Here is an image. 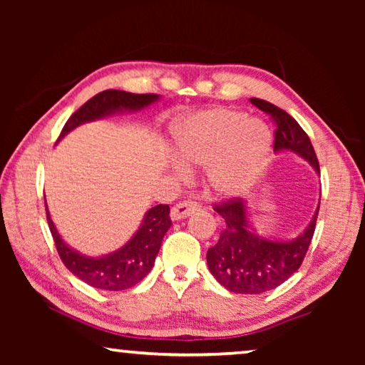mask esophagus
Returning a JSON list of instances; mask_svg holds the SVG:
<instances>
[{
    "instance_id": "34e87169",
    "label": "esophagus",
    "mask_w": 365,
    "mask_h": 365,
    "mask_svg": "<svg viewBox=\"0 0 365 365\" xmlns=\"http://www.w3.org/2000/svg\"><path fill=\"white\" fill-rule=\"evenodd\" d=\"M197 209H200V205L195 201H182L175 205L174 207L170 209V219L172 220H182V219H187L188 215L195 214Z\"/></svg>"
}]
</instances>
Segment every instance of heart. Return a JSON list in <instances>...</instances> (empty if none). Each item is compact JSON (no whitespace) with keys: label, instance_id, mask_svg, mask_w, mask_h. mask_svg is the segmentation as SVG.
Masks as SVG:
<instances>
[{"label":"heart","instance_id":"1","mask_svg":"<svg viewBox=\"0 0 365 365\" xmlns=\"http://www.w3.org/2000/svg\"><path fill=\"white\" fill-rule=\"evenodd\" d=\"M172 141L183 163L206 166V183L214 195L240 196L261 175L269 158L272 137L259 119L242 110L207 108L178 117L172 123ZM175 169L185 168L175 163Z\"/></svg>","mask_w":365,"mask_h":365}]
</instances>
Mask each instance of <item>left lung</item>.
Here are the masks:
<instances>
[{"label":"left lung","mask_w":365,"mask_h":365,"mask_svg":"<svg viewBox=\"0 0 365 365\" xmlns=\"http://www.w3.org/2000/svg\"><path fill=\"white\" fill-rule=\"evenodd\" d=\"M251 103L277 122L274 151L296 154L307 160L319 175L317 156L299 123L267 101L251 98ZM319 205L301 233L287 240L259 235L252 225L248 201L238 197L215 206L214 211L225 220V228L217 245L207 250L209 272L232 293L261 294L282 285L299 269L306 256L316 230Z\"/></svg>","instance_id":"8db88e82"}]
</instances>
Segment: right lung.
Segmentation results:
<instances>
[{
  "mask_svg": "<svg viewBox=\"0 0 365 365\" xmlns=\"http://www.w3.org/2000/svg\"><path fill=\"white\" fill-rule=\"evenodd\" d=\"M159 100V95H135L122 90L101 91L69 117L58 141L63 140L66 135H69L73 128L80 127L82 123L100 120L114 114L138 113V110L150 108L151 104L158 103ZM45 206L49 230H51L59 257L63 259L66 267L77 279L88 283L90 287L106 289V292H122V289L132 288L150 274L164 235L168 233L172 225L169 206L158 205L148 209L138 230L119 250L101 256H88L64 242V238L61 237L56 225H54L51 214H49L46 200Z\"/></svg>",
  "mask_w": 365,
  "mask_h": 365,
  "instance_id": "obj_1",
  "label": "right lung"
}]
</instances>
